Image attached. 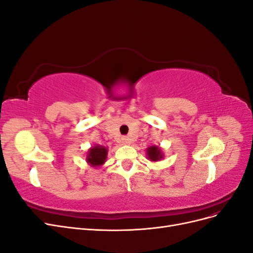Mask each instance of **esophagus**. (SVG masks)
Segmentation results:
<instances>
[{"label":"esophagus","instance_id":"obj_1","mask_svg":"<svg viewBox=\"0 0 253 253\" xmlns=\"http://www.w3.org/2000/svg\"><path fill=\"white\" fill-rule=\"evenodd\" d=\"M122 142H124L125 144H128V143H131V139H129L128 137H122Z\"/></svg>","mask_w":253,"mask_h":253}]
</instances>
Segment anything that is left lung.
<instances>
[{
    "label": "left lung",
    "instance_id": "1",
    "mask_svg": "<svg viewBox=\"0 0 253 253\" xmlns=\"http://www.w3.org/2000/svg\"><path fill=\"white\" fill-rule=\"evenodd\" d=\"M147 155L148 159H150L151 162H158V160L164 158L162 150L159 149V147H156V145H152V147L147 149Z\"/></svg>",
    "mask_w": 253,
    "mask_h": 253
}]
</instances>
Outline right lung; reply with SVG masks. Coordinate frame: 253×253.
<instances>
[{
  "mask_svg": "<svg viewBox=\"0 0 253 253\" xmlns=\"http://www.w3.org/2000/svg\"><path fill=\"white\" fill-rule=\"evenodd\" d=\"M108 156V149L102 147V145H95L88 150L86 162L91 167L102 166Z\"/></svg>",
  "mask_w": 253,
  "mask_h": 253,
  "instance_id": "right-lung-1",
  "label": "right lung"
}]
</instances>
